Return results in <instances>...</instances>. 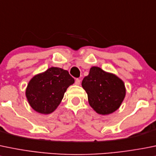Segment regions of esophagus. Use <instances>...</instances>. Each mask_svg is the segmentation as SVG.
Segmentation results:
<instances>
[{"mask_svg": "<svg viewBox=\"0 0 156 156\" xmlns=\"http://www.w3.org/2000/svg\"><path fill=\"white\" fill-rule=\"evenodd\" d=\"M80 83H81V79H79V78H77V79L75 80V84H76V85H79Z\"/></svg>", "mask_w": 156, "mask_h": 156, "instance_id": "obj_1", "label": "esophagus"}]
</instances>
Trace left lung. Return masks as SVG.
<instances>
[{
  "mask_svg": "<svg viewBox=\"0 0 156 156\" xmlns=\"http://www.w3.org/2000/svg\"><path fill=\"white\" fill-rule=\"evenodd\" d=\"M90 107L98 113L110 114L120 107L126 95L123 81L99 67L90 68L81 83Z\"/></svg>",
  "mask_w": 156,
  "mask_h": 156,
  "instance_id": "left-lung-1",
  "label": "left lung"
}]
</instances>
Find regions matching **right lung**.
<instances>
[{
	"instance_id": "1",
	"label": "right lung",
	"mask_w": 156,
	"mask_h": 156,
	"mask_svg": "<svg viewBox=\"0 0 156 156\" xmlns=\"http://www.w3.org/2000/svg\"><path fill=\"white\" fill-rule=\"evenodd\" d=\"M74 82L75 79L68 71L52 67L30 80L26 96L33 110L49 114L59 105L65 92Z\"/></svg>"
}]
</instances>
